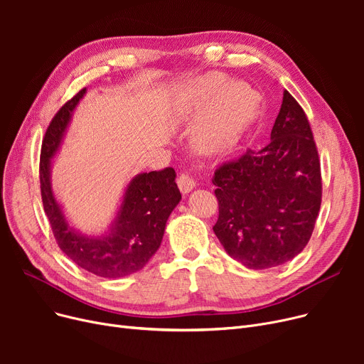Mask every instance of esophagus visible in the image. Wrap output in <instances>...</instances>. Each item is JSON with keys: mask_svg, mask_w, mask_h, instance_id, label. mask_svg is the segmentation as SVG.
Returning a JSON list of instances; mask_svg holds the SVG:
<instances>
[{"mask_svg": "<svg viewBox=\"0 0 364 364\" xmlns=\"http://www.w3.org/2000/svg\"><path fill=\"white\" fill-rule=\"evenodd\" d=\"M177 184H178V188L181 190V193L192 192V190H193L195 186H196L195 180H193L192 177H190L188 174H186V172H181V174L178 176Z\"/></svg>", "mask_w": 364, "mask_h": 364, "instance_id": "obj_1", "label": "esophagus"}]
</instances>
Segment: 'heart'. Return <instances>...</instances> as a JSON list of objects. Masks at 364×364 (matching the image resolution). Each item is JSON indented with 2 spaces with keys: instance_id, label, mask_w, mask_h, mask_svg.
Returning a JSON list of instances; mask_svg holds the SVG:
<instances>
[{
  "instance_id": "b5f03b06",
  "label": "heart",
  "mask_w": 364,
  "mask_h": 364,
  "mask_svg": "<svg viewBox=\"0 0 364 364\" xmlns=\"http://www.w3.org/2000/svg\"><path fill=\"white\" fill-rule=\"evenodd\" d=\"M220 73H206L184 91L187 110H202L193 128V144L203 153H221L233 147L257 117L258 94L246 84H227Z\"/></svg>"
}]
</instances>
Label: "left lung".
Returning <instances> with one entry per match:
<instances>
[{
    "label": "left lung",
    "mask_w": 364,
    "mask_h": 364,
    "mask_svg": "<svg viewBox=\"0 0 364 364\" xmlns=\"http://www.w3.org/2000/svg\"><path fill=\"white\" fill-rule=\"evenodd\" d=\"M261 150L246 149L215 169L214 233L225 252L247 269L264 270L307 246L321 203L318 151L307 114L289 91Z\"/></svg>",
    "instance_id": "obj_1"
}]
</instances>
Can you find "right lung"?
<instances>
[{"mask_svg":"<svg viewBox=\"0 0 364 364\" xmlns=\"http://www.w3.org/2000/svg\"><path fill=\"white\" fill-rule=\"evenodd\" d=\"M85 94L76 92L54 114L41 146L40 183L46 215L63 254L81 269L100 277L117 279L141 270L159 250L165 225L172 209L181 199L176 184V171L144 172L132 178L112 232L105 237H85L75 233L66 223L50 186V159L59 149L70 114Z\"/></svg>","mask_w":364,"mask_h":364,"instance_id":"1","label":"right lung"}]
</instances>
